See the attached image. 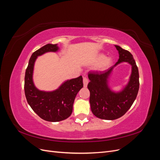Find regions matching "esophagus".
Returning a JSON list of instances; mask_svg holds the SVG:
<instances>
[{
    "instance_id": "1",
    "label": "esophagus",
    "mask_w": 160,
    "mask_h": 160,
    "mask_svg": "<svg viewBox=\"0 0 160 160\" xmlns=\"http://www.w3.org/2000/svg\"><path fill=\"white\" fill-rule=\"evenodd\" d=\"M83 86L85 87V88H86V87L88 86V84L89 83V80H88V78H87V77H83Z\"/></svg>"
}]
</instances>
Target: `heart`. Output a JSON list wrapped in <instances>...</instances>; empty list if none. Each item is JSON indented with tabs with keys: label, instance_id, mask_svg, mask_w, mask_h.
<instances>
[{
	"label": "heart",
	"instance_id": "1",
	"mask_svg": "<svg viewBox=\"0 0 160 160\" xmlns=\"http://www.w3.org/2000/svg\"><path fill=\"white\" fill-rule=\"evenodd\" d=\"M100 62L101 63L99 66V69L101 71H104L108 69L109 67L112 65L113 59L111 57L105 58V55L101 54L98 56L96 59V62Z\"/></svg>",
	"mask_w": 160,
	"mask_h": 160
}]
</instances>
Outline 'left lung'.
Wrapping results in <instances>:
<instances>
[{
    "label": "left lung",
    "mask_w": 160,
    "mask_h": 160,
    "mask_svg": "<svg viewBox=\"0 0 160 160\" xmlns=\"http://www.w3.org/2000/svg\"><path fill=\"white\" fill-rule=\"evenodd\" d=\"M115 47L119 52L118 61L108 70L88 74L91 111L97 118L106 120L118 119L126 113L136 99L139 87L138 68L133 55L118 45ZM123 62L132 65V73L124 89L115 92L110 89L108 80L114 67Z\"/></svg>",
    "instance_id": "1"
}]
</instances>
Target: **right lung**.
Here are the masks:
<instances>
[{"mask_svg": "<svg viewBox=\"0 0 160 160\" xmlns=\"http://www.w3.org/2000/svg\"><path fill=\"white\" fill-rule=\"evenodd\" d=\"M57 44H47L34 52L28 61L25 77V93L27 102L41 118L47 122H57L71 115L77 94L83 87V78L65 81L59 88L52 91L38 90L33 83L34 65L37 57L48 52H57Z\"/></svg>", "mask_w": 160, "mask_h": 160, "instance_id": "1", "label": "right lung"}]
</instances>
